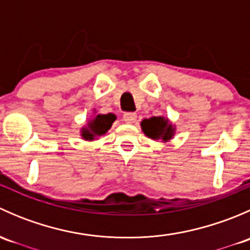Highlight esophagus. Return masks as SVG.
<instances>
[{
	"label": "esophagus",
	"mask_w": 250,
	"mask_h": 250,
	"mask_svg": "<svg viewBox=\"0 0 250 250\" xmlns=\"http://www.w3.org/2000/svg\"><path fill=\"white\" fill-rule=\"evenodd\" d=\"M123 120L127 123H134L137 121V113L135 112H125L123 115Z\"/></svg>",
	"instance_id": "1"
}]
</instances>
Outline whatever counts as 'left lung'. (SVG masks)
Segmentation results:
<instances>
[{"mask_svg":"<svg viewBox=\"0 0 250 250\" xmlns=\"http://www.w3.org/2000/svg\"><path fill=\"white\" fill-rule=\"evenodd\" d=\"M144 134L152 140H170L175 134V127L169 122V120L163 116H153L151 118H145L140 123Z\"/></svg>","mask_w":250,"mask_h":250,"instance_id":"left-lung-1","label":"left lung"}]
</instances>
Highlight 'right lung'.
I'll return each mask as SVG.
<instances>
[{"mask_svg":"<svg viewBox=\"0 0 250 250\" xmlns=\"http://www.w3.org/2000/svg\"><path fill=\"white\" fill-rule=\"evenodd\" d=\"M116 121V116L113 113L107 115H94L89 121L87 125L81 129V137L87 141H93L100 135H104L110 129L112 123Z\"/></svg>","mask_w":250,"mask_h":250,"instance_id":"1","label":"right lung"}]
</instances>
